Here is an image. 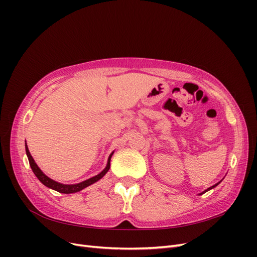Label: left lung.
Segmentation results:
<instances>
[{"label": "left lung", "instance_id": "8db88e82", "mask_svg": "<svg viewBox=\"0 0 257 257\" xmlns=\"http://www.w3.org/2000/svg\"><path fill=\"white\" fill-rule=\"evenodd\" d=\"M220 182H221V181H220ZM220 182H217V183H216V184H214V185H212V186H210V188H209V189H207V190H206V191H205V192H203V193H200V195H201V194H204V193H206V192H207V191H209V190H211V189H213V188H215V186H216V185H217V184H219V183H220Z\"/></svg>", "mask_w": 257, "mask_h": 257}]
</instances>
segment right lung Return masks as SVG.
I'll return each instance as SVG.
<instances>
[{"mask_svg":"<svg viewBox=\"0 0 257 257\" xmlns=\"http://www.w3.org/2000/svg\"><path fill=\"white\" fill-rule=\"evenodd\" d=\"M26 152H27V155H28V159H29V162H30V166L31 168H32L33 173L35 174V176L37 177L38 180H40L44 185L48 186V188L57 191V192H60V193H64V194H71V193H76V192H79L81 190H83L84 188H87V186L93 184L94 182L98 181L100 178H103L105 176V174L109 170L110 168V159H111V155L112 153L109 155V159H108V163H107V166L106 168L103 170L102 173L96 175L95 177H92L90 179H88V180L85 181H82L80 183H77V184H62V183H59L57 181H53L52 179L48 178L47 176H46L42 170L40 169V167H38L36 165V163L34 162L32 155H31L29 149H28V146L26 145Z\"/></svg>","mask_w":257,"mask_h":257,"instance_id":"1","label":"right lung"}]
</instances>
